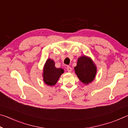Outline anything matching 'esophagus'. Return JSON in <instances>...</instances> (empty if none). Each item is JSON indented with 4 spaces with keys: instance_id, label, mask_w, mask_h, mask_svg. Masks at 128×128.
Segmentation results:
<instances>
[{
    "instance_id": "34e87169",
    "label": "esophagus",
    "mask_w": 128,
    "mask_h": 128,
    "mask_svg": "<svg viewBox=\"0 0 128 128\" xmlns=\"http://www.w3.org/2000/svg\"><path fill=\"white\" fill-rule=\"evenodd\" d=\"M66 69H67V70L69 72H70L72 70V68H71L70 66H68L66 67Z\"/></svg>"
}]
</instances>
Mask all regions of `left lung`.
<instances>
[{
	"instance_id": "obj_1",
	"label": "left lung",
	"mask_w": 128,
	"mask_h": 128,
	"mask_svg": "<svg viewBox=\"0 0 128 128\" xmlns=\"http://www.w3.org/2000/svg\"><path fill=\"white\" fill-rule=\"evenodd\" d=\"M74 70L80 81L85 84L92 82L96 73V66L92 60L85 56L78 58Z\"/></svg>"
}]
</instances>
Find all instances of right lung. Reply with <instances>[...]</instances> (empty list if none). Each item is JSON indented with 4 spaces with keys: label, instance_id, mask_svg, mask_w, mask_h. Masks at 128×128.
I'll return each instance as SVG.
<instances>
[{
    "label": "right lung",
    "instance_id": "1",
    "mask_svg": "<svg viewBox=\"0 0 128 128\" xmlns=\"http://www.w3.org/2000/svg\"><path fill=\"white\" fill-rule=\"evenodd\" d=\"M63 73V69L56 68L53 60L48 59L46 61L43 69V81L47 85L53 86L56 84L60 76Z\"/></svg>",
    "mask_w": 128,
    "mask_h": 128
}]
</instances>
